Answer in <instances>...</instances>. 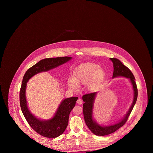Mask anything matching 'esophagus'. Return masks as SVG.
Returning <instances> with one entry per match:
<instances>
[{"mask_svg":"<svg viewBox=\"0 0 153 153\" xmlns=\"http://www.w3.org/2000/svg\"><path fill=\"white\" fill-rule=\"evenodd\" d=\"M82 102H82V100L81 99H79L77 100V103L78 104H79V105L82 104Z\"/></svg>","mask_w":153,"mask_h":153,"instance_id":"obj_1","label":"esophagus"}]
</instances>
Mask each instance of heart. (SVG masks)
<instances>
[{
  "instance_id": "obj_1",
  "label": "heart",
  "mask_w": 153,
  "mask_h": 153,
  "mask_svg": "<svg viewBox=\"0 0 153 153\" xmlns=\"http://www.w3.org/2000/svg\"><path fill=\"white\" fill-rule=\"evenodd\" d=\"M105 76L104 69L94 63H85L79 66L73 75V79L69 82V86L76 89L78 85L88 83V88L94 89L103 80Z\"/></svg>"
}]
</instances>
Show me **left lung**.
Here are the masks:
<instances>
[{
	"label": "left lung",
	"mask_w": 153,
	"mask_h": 153,
	"mask_svg": "<svg viewBox=\"0 0 153 153\" xmlns=\"http://www.w3.org/2000/svg\"><path fill=\"white\" fill-rule=\"evenodd\" d=\"M110 59L112 61L114 65V73L112 75V78L114 79L117 77H124L129 79L134 91V99L130 109L122 119H121L117 123L114 124L111 126H102L97 123V122L93 118L94 104L97 92L88 94L82 96V98L84 102L83 104L82 109L84 120L89 129L94 134L98 136H104L109 135L122 127L127 122L134 108V106L136 103L138 97V89L135 81V79L131 71L127 66L123 65L118 59L110 58Z\"/></svg>",
	"instance_id": "obj_1"
}]
</instances>
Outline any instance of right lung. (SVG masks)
<instances>
[{
	"mask_svg": "<svg viewBox=\"0 0 153 153\" xmlns=\"http://www.w3.org/2000/svg\"><path fill=\"white\" fill-rule=\"evenodd\" d=\"M71 57L45 58L31 66L25 74L19 93L20 105L22 113L30 126L41 135L48 138H54L61 135L68 124L71 111L75 106L77 97H72L63 100L58 107L54 116L51 119L42 120L33 115L27 107L26 98L27 82L37 73L47 72L61 65L72 59Z\"/></svg>",
	"mask_w": 153,
	"mask_h": 153,
	"instance_id": "1",
	"label": "right lung"
}]
</instances>
